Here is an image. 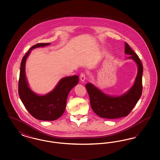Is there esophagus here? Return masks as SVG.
<instances>
[{"mask_svg": "<svg viewBox=\"0 0 160 160\" xmlns=\"http://www.w3.org/2000/svg\"><path fill=\"white\" fill-rule=\"evenodd\" d=\"M80 80H81L82 82H84L85 81V80H86V76H85V74H84V73H82V74H80Z\"/></svg>", "mask_w": 160, "mask_h": 160, "instance_id": "1", "label": "esophagus"}]
</instances>
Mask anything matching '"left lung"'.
I'll use <instances>...</instances> for the list:
<instances>
[{"instance_id":"left-lung-1","label":"left lung","mask_w":160,"mask_h":160,"mask_svg":"<svg viewBox=\"0 0 160 160\" xmlns=\"http://www.w3.org/2000/svg\"><path fill=\"white\" fill-rule=\"evenodd\" d=\"M125 53L128 59L134 61L137 65V74L133 86L120 96L104 93L91 83L86 84L93 111L99 117L116 119L128 115L136 106L142 93V75L143 68L142 62L129 45L125 43Z\"/></svg>"}]
</instances>
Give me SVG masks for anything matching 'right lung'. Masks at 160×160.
<instances>
[{"label": "right lung", "mask_w": 160, "mask_h": 160, "mask_svg": "<svg viewBox=\"0 0 160 160\" xmlns=\"http://www.w3.org/2000/svg\"><path fill=\"white\" fill-rule=\"evenodd\" d=\"M50 43H39L32 46L22 59L18 81V94L27 110L35 118L41 121H54L65 112L69 92L78 83V76L61 78L53 89L46 95H38L32 91L26 76L25 65L31 50L44 47Z\"/></svg>", "instance_id": "1"}]
</instances>
